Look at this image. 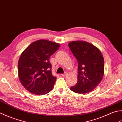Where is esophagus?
Here are the masks:
<instances>
[{"instance_id": "1", "label": "esophagus", "mask_w": 122, "mask_h": 122, "mask_svg": "<svg viewBox=\"0 0 122 122\" xmlns=\"http://www.w3.org/2000/svg\"><path fill=\"white\" fill-rule=\"evenodd\" d=\"M67 73L66 72H65V73H64V74H61V75L62 76H66L67 75Z\"/></svg>"}]
</instances>
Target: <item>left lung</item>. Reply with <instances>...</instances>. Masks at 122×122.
<instances>
[{"label": "left lung", "mask_w": 122, "mask_h": 122, "mask_svg": "<svg viewBox=\"0 0 122 122\" xmlns=\"http://www.w3.org/2000/svg\"><path fill=\"white\" fill-rule=\"evenodd\" d=\"M68 46L78 61V81L71 87V91L79 94L91 92L103 77L102 54L97 47L86 41H71Z\"/></svg>", "instance_id": "obj_1"}]
</instances>
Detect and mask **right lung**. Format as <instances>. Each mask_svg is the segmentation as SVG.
Segmentation results:
<instances>
[{"mask_svg":"<svg viewBox=\"0 0 122 122\" xmlns=\"http://www.w3.org/2000/svg\"><path fill=\"white\" fill-rule=\"evenodd\" d=\"M60 45L51 41H37L22 53L18 64L19 80L29 92L45 95L53 89L56 77L51 74L49 58Z\"/></svg>","mask_w":122,"mask_h":122,"instance_id":"add662e5","label":"right lung"}]
</instances>
